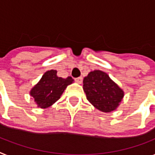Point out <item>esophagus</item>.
Returning a JSON list of instances; mask_svg holds the SVG:
<instances>
[{
    "label": "esophagus",
    "mask_w": 155,
    "mask_h": 155,
    "mask_svg": "<svg viewBox=\"0 0 155 155\" xmlns=\"http://www.w3.org/2000/svg\"><path fill=\"white\" fill-rule=\"evenodd\" d=\"M75 82H77L78 84H81L82 82H83V77H81V76H80V77L75 78Z\"/></svg>",
    "instance_id": "34e87169"
}]
</instances>
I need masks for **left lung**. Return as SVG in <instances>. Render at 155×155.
Segmentation results:
<instances>
[{"mask_svg":"<svg viewBox=\"0 0 155 155\" xmlns=\"http://www.w3.org/2000/svg\"><path fill=\"white\" fill-rule=\"evenodd\" d=\"M87 99L98 110L110 112L115 110L123 97V91L104 71H91L84 79Z\"/></svg>","mask_w":155,"mask_h":155,"instance_id":"1","label":"left lung"}]
</instances>
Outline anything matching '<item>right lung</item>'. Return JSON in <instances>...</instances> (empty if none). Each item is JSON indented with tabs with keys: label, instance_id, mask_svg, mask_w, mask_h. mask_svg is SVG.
<instances>
[{
	"label": "right lung",
	"instance_id": "right-lung-1",
	"mask_svg": "<svg viewBox=\"0 0 155 155\" xmlns=\"http://www.w3.org/2000/svg\"><path fill=\"white\" fill-rule=\"evenodd\" d=\"M56 73V70L46 71L30 92L40 107L46 108L53 104L60 99L67 86L73 82L71 76L64 79L58 77Z\"/></svg>",
	"mask_w": 155,
	"mask_h": 155
}]
</instances>
